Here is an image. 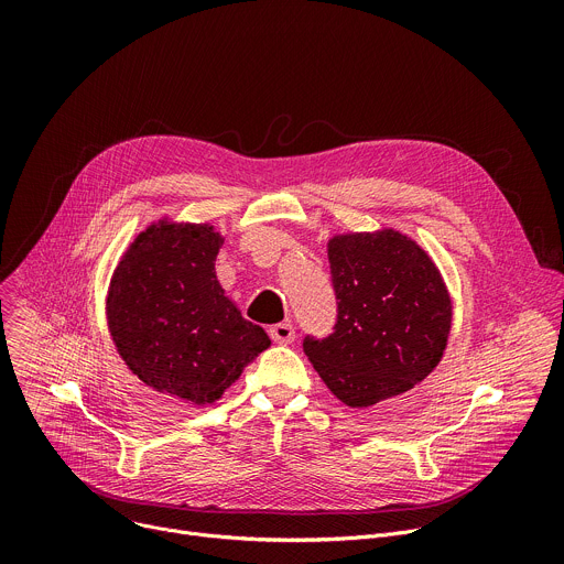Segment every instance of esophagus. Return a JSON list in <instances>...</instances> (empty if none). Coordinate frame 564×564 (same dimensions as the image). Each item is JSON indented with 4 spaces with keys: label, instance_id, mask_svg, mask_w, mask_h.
I'll list each match as a JSON object with an SVG mask.
<instances>
[{
    "label": "esophagus",
    "instance_id": "1",
    "mask_svg": "<svg viewBox=\"0 0 564 564\" xmlns=\"http://www.w3.org/2000/svg\"><path fill=\"white\" fill-rule=\"evenodd\" d=\"M270 335H272V339H274L276 344H281V346L292 344L294 337H296V333H294V328H292L290 324H276V326H272V328H270Z\"/></svg>",
    "mask_w": 564,
    "mask_h": 564
}]
</instances>
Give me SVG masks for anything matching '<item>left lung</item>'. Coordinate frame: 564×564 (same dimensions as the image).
Masks as SVG:
<instances>
[{
	"mask_svg": "<svg viewBox=\"0 0 564 564\" xmlns=\"http://www.w3.org/2000/svg\"><path fill=\"white\" fill-rule=\"evenodd\" d=\"M337 324L305 337L318 377L350 409H368L426 379L448 344L453 303L433 259L397 229L328 240Z\"/></svg>",
	"mask_w": 564,
	"mask_h": 564,
	"instance_id": "left-lung-1",
	"label": "left lung"
}]
</instances>
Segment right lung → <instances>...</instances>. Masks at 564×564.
Segmentation results:
<instances>
[{
  "mask_svg": "<svg viewBox=\"0 0 564 564\" xmlns=\"http://www.w3.org/2000/svg\"><path fill=\"white\" fill-rule=\"evenodd\" d=\"M220 246L209 223H151L118 261L107 294L109 333L127 368L194 406L214 404L272 344L225 296Z\"/></svg>",
  "mask_w": 564,
  "mask_h": 564,
  "instance_id": "1",
  "label": "right lung"
}]
</instances>
